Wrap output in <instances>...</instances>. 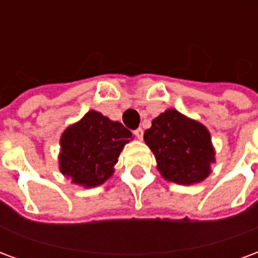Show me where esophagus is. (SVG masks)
I'll use <instances>...</instances> for the list:
<instances>
[{
  "label": "esophagus",
  "instance_id": "esophagus-1",
  "mask_svg": "<svg viewBox=\"0 0 258 258\" xmlns=\"http://www.w3.org/2000/svg\"><path fill=\"white\" fill-rule=\"evenodd\" d=\"M134 135L138 138V140H142V137H144V130L142 128H137L134 131Z\"/></svg>",
  "mask_w": 258,
  "mask_h": 258
}]
</instances>
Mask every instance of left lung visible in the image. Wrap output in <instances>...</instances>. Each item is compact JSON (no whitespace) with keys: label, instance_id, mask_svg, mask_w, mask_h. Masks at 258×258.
<instances>
[{"label":"left lung","instance_id":"1","mask_svg":"<svg viewBox=\"0 0 258 258\" xmlns=\"http://www.w3.org/2000/svg\"><path fill=\"white\" fill-rule=\"evenodd\" d=\"M144 141L156 157L157 170L167 181L192 185L209 177L216 151L210 133L196 120L168 109L152 120Z\"/></svg>","mask_w":258,"mask_h":258}]
</instances>
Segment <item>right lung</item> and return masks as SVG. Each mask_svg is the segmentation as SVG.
Here are the masks:
<instances>
[{
  "instance_id": "add662e5",
  "label": "right lung",
  "mask_w": 258,
  "mask_h": 258,
  "mask_svg": "<svg viewBox=\"0 0 258 258\" xmlns=\"http://www.w3.org/2000/svg\"><path fill=\"white\" fill-rule=\"evenodd\" d=\"M130 140L133 134L123 124L90 110L60 137L59 170L74 184L98 186L112 177L120 152Z\"/></svg>"
}]
</instances>
